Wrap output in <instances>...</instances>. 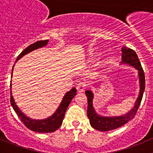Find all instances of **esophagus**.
<instances>
[{"instance_id":"34e87169","label":"esophagus","mask_w":153,"mask_h":153,"mask_svg":"<svg viewBox=\"0 0 153 153\" xmlns=\"http://www.w3.org/2000/svg\"><path fill=\"white\" fill-rule=\"evenodd\" d=\"M86 87V84H85V83L81 82L78 84L76 89H77V90H78V92H84V91H85Z\"/></svg>"}]
</instances>
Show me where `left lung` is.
Instances as JSON below:
<instances>
[{
  "mask_svg": "<svg viewBox=\"0 0 153 153\" xmlns=\"http://www.w3.org/2000/svg\"><path fill=\"white\" fill-rule=\"evenodd\" d=\"M121 52H122V63L133 66L135 69L138 70V75H139L140 84H141L139 95H138V99L135 102L133 109L129 112L126 113V115L119 117H102L97 115L93 106H92L93 94L90 90H86L85 93L88 101L87 116L89 119V123H90L91 126L97 130L104 131V132L112 130V129H117V128L123 126L128 121L133 119V118L136 115V112L141 104V100H142L145 89V75L143 68L141 67V62L138 59L136 52L133 49L124 46L121 48Z\"/></svg>",
  "mask_w": 153,
  "mask_h": 153,
  "instance_id": "8db88e82",
  "label": "left lung"
}]
</instances>
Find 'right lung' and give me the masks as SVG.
I'll return each instance as SVG.
<instances>
[{
    "label": "right lung",
    "instance_id": "1",
    "mask_svg": "<svg viewBox=\"0 0 153 153\" xmlns=\"http://www.w3.org/2000/svg\"><path fill=\"white\" fill-rule=\"evenodd\" d=\"M48 41H49L48 40L38 41H37V42L29 45V47L26 48V49L18 55L16 61H18V60H19L21 57L25 55L26 54L29 53V52H32V51L35 50V49H38V48L46 46L47 44ZM12 71H13V69H12ZM11 86H12V84H10V89ZM76 89L74 87L72 88L70 91L67 92L65 96L63 98L59 107L57 109L56 112L53 114V115H52L51 117H49V118L44 120H32L31 119V118H28V117L26 116L23 112H21V111L18 109V107L17 106L16 104H15L13 98H12V93H11L12 92H10V103L11 105L13 107L15 112H16V114L18 115V116L19 117V118L21 119V121H22L23 124L25 125L26 127H27L28 129H30V130L34 131V132H41V133H47V132H55V130H57V129L61 126L63 122V119H64V115H65L66 110H67L68 106L70 104L72 98H73L74 97H75V95H76Z\"/></svg>",
    "mask_w": 153,
    "mask_h": 153
}]
</instances>
